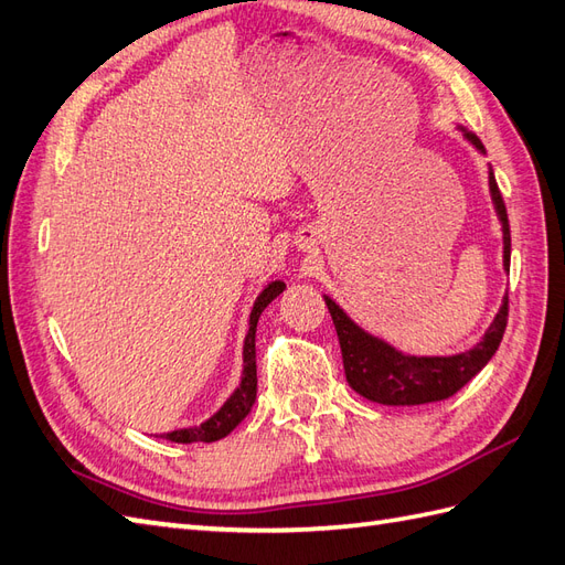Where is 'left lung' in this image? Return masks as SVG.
<instances>
[{"label":"left lung","instance_id":"1","mask_svg":"<svg viewBox=\"0 0 565 565\" xmlns=\"http://www.w3.org/2000/svg\"><path fill=\"white\" fill-rule=\"evenodd\" d=\"M465 136L477 150L484 153V146L475 134L465 131ZM489 189L503 225V266L508 270L511 268V225H508L505 203L493 172H489ZM326 307L338 330L348 383L366 401L379 405H426L456 395L499 350L508 323L505 297L497 319L472 350L452 356H409L391 348L388 342L369 335L330 297H326Z\"/></svg>","mask_w":565,"mask_h":565}]
</instances>
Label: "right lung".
<instances>
[{
  "instance_id": "right-lung-1",
  "label": "right lung",
  "mask_w": 565,
  "mask_h": 565,
  "mask_svg": "<svg viewBox=\"0 0 565 565\" xmlns=\"http://www.w3.org/2000/svg\"><path fill=\"white\" fill-rule=\"evenodd\" d=\"M285 290V282L275 280L254 301V309L249 316V333L244 338V374L239 388L227 397V403L220 407L211 419H205L201 426H191V429H177L164 434L168 441L174 444H213L225 438L235 426L249 415L254 401H256V323L258 316L270 301Z\"/></svg>"
}]
</instances>
